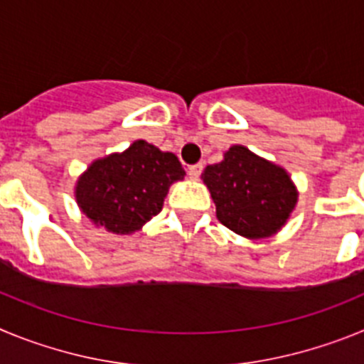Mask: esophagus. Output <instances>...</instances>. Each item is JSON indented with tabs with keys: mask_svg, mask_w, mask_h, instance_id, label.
I'll return each mask as SVG.
<instances>
[{
	"mask_svg": "<svg viewBox=\"0 0 364 364\" xmlns=\"http://www.w3.org/2000/svg\"><path fill=\"white\" fill-rule=\"evenodd\" d=\"M202 169H204V166L202 164H195V166H188V176L191 180H197L198 176H200Z\"/></svg>",
	"mask_w": 364,
	"mask_h": 364,
	"instance_id": "1",
	"label": "esophagus"
}]
</instances>
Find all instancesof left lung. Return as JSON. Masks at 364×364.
Masks as SVG:
<instances>
[{"mask_svg":"<svg viewBox=\"0 0 364 364\" xmlns=\"http://www.w3.org/2000/svg\"><path fill=\"white\" fill-rule=\"evenodd\" d=\"M217 205V218L247 239L269 237L290 217L297 193L288 173L242 146L202 173Z\"/></svg>","mask_w":364,"mask_h":364,"instance_id":"left-lung-1","label":"left lung"}]
</instances>
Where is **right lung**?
Instances as JSON below:
<instances>
[{"label":"right lung","mask_w":364,"mask_h":364,"mask_svg":"<svg viewBox=\"0 0 364 364\" xmlns=\"http://www.w3.org/2000/svg\"><path fill=\"white\" fill-rule=\"evenodd\" d=\"M182 178L175 154L136 140L124 153L96 160L78 180L76 200L95 224L127 235L160 213L169 186Z\"/></svg>","instance_id":"1"}]
</instances>
